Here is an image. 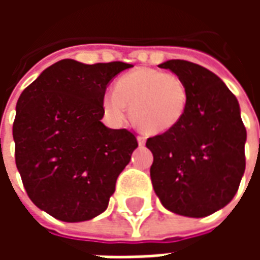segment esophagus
<instances>
[{
    "label": "esophagus",
    "instance_id": "34e87169",
    "mask_svg": "<svg viewBox=\"0 0 260 260\" xmlns=\"http://www.w3.org/2000/svg\"><path fill=\"white\" fill-rule=\"evenodd\" d=\"M136 139H138V143H139V146H143V145L146 143V138H145V136H138Z\"/></svg>",
    "mask_w": 260,
    "mask_h": 260
}]
</instances>
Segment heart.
<instances>
[{"label":"heart","mask_w":260,"mask_h":260,"mask_svg":"<svg viewBox=\"0 0 260 260\" xmlns=\"http://www.w3.org/2000/svg\"><path fill=\"white\" fill-rule=\"evenodd\" d=\"M189 90L182 78L154 68H138L122 75L115 90L103 97L104 111L115 122L131 114L139 128L163 134L180 124L188 108Z\"/></svg>","instance_id":"1"}]
</instances>
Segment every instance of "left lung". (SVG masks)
<instances>
[{
  "label": "left lung",
  "instance_id": "left-lung-1",
  "mask_svg": "<svg viewBox=\"0 0 260 260\" xmlns=\"http://www.w3.org/2000/svg\"><path fill=\"white\" fill-rule=\"evenodd\" d=\"M158 67L184 79L189 103L175 128L147 139L153 188L170 212L206 217L233 201L245 171L240 104L223 80L201 65L169 59Z\"/></svg>",
  "mask_w": 260,
  "mask_h": 260
}]
</instances>
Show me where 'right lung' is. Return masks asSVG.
<instances>
[{
  "mask_svg": "<svg viewBox=\"0 0 260 260\" xmlns=\"http://www.w3.org/2000/svg\"><path fill=\"white\" fill-rule=\"evenodd\" d=\"M125 62L61 59L16 103L15 161L30 201L50 216L79 223L102 214L138 147L135 135L102 122L103 97Z\"/></svg>",
  "mask_w": 260,
  "mask_h": 260,
  "instance_id": "add662e5",
  "label": "right lung"
}]
</instances>
